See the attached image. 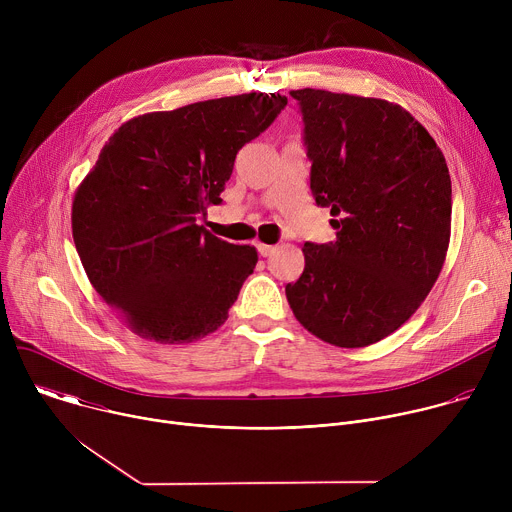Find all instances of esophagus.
Segmentation results:
<instances>
[{
	"mask_svg": "<svg viewBox=\"0 0 512 512\" xmlns=\"http://www.w3.org/2000/svg\"><path fill=\"white\" fill-rule=\"evenodd\" d=\"M257 249H259L261 257H269V255H273V253H275V249H277V247H273V245H263V243H259V245H257Z\"/></svg>",
	"mask_w": 512,
	"mask_h": 512,
	"instance_id": "34e87169",
	"label": "esophagus"
}]
</instances>
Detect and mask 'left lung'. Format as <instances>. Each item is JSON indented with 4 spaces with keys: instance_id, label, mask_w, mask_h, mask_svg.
Returning a JSON list of instances; mask_svg holds the SVG:
<instances>
[{
    "instance_id": "left-lung-1",
    "label": "left lung",
    "mask_w": 512,
    "mask_h": 512,
    "mask_svg": "<svg viewBox=\"0 0 512 512\" xmlns=\"http://www.w3.org/2000/svg\"><path fill=\"white\" fill-rule=\"evenodd\" d=\"M310 188L330 206L336 241L304 245L285 285L289 308L320 340L362 348L403 326L440 275L452 231V180L427 129L401 105L302 89Z\"/></svg>"
}]
</instances>
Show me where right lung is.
I'll return each instance as SVG.
<instances>
[{"label":"right lung","mask_w":512,"mask_h":512,"mask_svg":"<svg viewBox=\"0 0 512 512\" xmlns=\"http://www.w3.org/2000/svg\"><path fill=\"white\" fill-rule=\"evenodd\" d=\"M285 105L279 93H245L154 111L103 145L72 200V239L97 294L135 334L184 344L229 318L257 251L196 218L223 202L239 150Z\"/></svg>","instance_id":"1"}]
</instances>
